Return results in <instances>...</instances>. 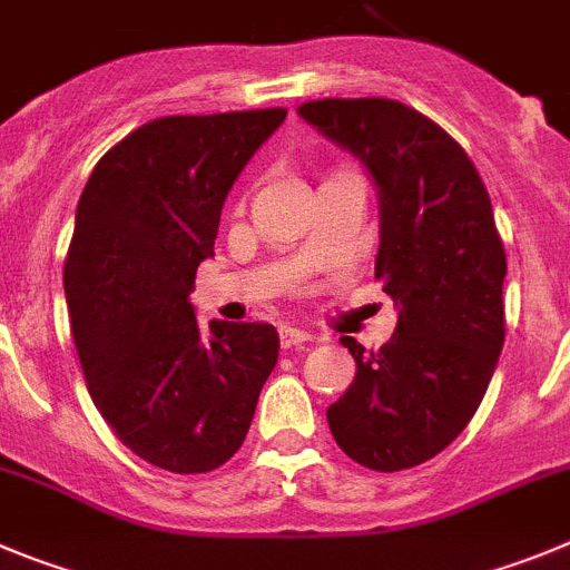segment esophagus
I'll return each mask as SVG.
<instances>
[{"mask_svg": "<svg viewBox=\"0 0 570 570\" xmlns=\"http://www.w3.org/2000/svg\"><path fill=\"white\" fill-rule=\"evenodd\" d=\"M311 333L296 331V327H279V344L282 347H299V344L311 342Z\"/></svg>", "mask_w": 570, "mask_h": 570, "instance_id": "esophagus-1", "label": "esophagus"}]
</instances>
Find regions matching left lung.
Masks as SVG:
<instances>
[{
	"label": "left lung",
	"instance_id": "1",
	"mask_svg": "<svg viewBox=\"0 0 570 570\" xmlns=\"http://www.w3.org/2000/svg\"><path fill=\"white\" fill-rule=\"evenodd\" d=\"M299 118L367 169L379 195L375 279L399 311L379 353L342 338L356 379L327 424L347 458L401 472L455 441L505 338V250L489 191L455 140L390 98H325Z\"/></svg>",
	"mask_w": 570,
	"mask_h": 570
}]
</instances>
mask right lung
<instances>
[{"instance_id":"right-lung-1","label":"right lung","mask_w":570,"mask_h":570,"mask_svg":"<svg viewBox=\"0 0 570 570\" xmlns=\"http://www.w3.org/2000/svg\"><path fill=\"white\" fill-rule=\"evenodd\" d=\"M285 115L149 121L98 160L81 191L65 263L72 338L104 421L153 466H223L279 356L274 325L200 327L189 296L234 180Z\"/></svg>"}]
</instances>
